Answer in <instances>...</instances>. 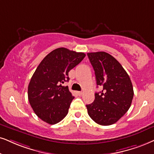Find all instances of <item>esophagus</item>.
Listing matches in <instances>:
<instances>
[{
    "mask_svg": "<svg viewBox=\"0 0 154 154\" xmlns=\"http://www.w3.org/2000/svg\"><path fill=\"white\" fill-rule=\"evenodd\" d=\"M77 94H78V96H82V95L83 94V92L82 91H77Z\"/></svg>",
    "mask_w": 154,
    "mask_h": 154,
    "instance_id": "esophagus-1",
    "label": "esophagus"
}]
</instances>
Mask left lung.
<instances>
[{"label": "left lung", "instance_id": "1", "mask_svg": "<svg viewBox=\"0 0 154 154\" xmlns=\"http://www.w3.org/2000/svg\"><path fill=\"white\" fill-rule=\"evenodd\" d=\"M97 87L95 100L86 105L89 116L96 123L109 126L116 123L131 106L134 89L129 75L115 58L105 52H89Z\"/></svg>", "mask_w": 154, "mask_h": 154}]
</instances>
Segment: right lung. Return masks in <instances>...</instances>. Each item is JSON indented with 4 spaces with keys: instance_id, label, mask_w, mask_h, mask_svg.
Segmentation results:
<instances>
[{
    "instance_id": "obj_1",
    "label": "right lung",
    "mask_w": 154,
    "mask_h": 154,
    "mask_svg": "<svg viewBox=\"0 0 154 154\" xmlns=\"http://www.w3.org/2000/svg\"><path fill=\"white\" fill-rule=\"evenodd\" d=\"M84 52L65 48L52 50L42 60L28 85V100L34 112L42 121L55 124L67 114L75 97L68 87V72L85 58Z\"/></svg>"
}]
</instances>
